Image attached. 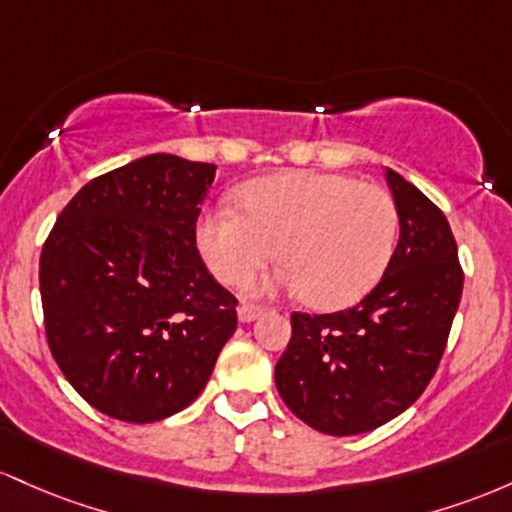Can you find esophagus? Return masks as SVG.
Returning <instances> with one entry per match:
<instances>
[{"mask_svg":"<svg viewBox=\"0 0 512 512\" xmlns=\"http://www.w3.org/2000/svg\"><path fill=\"white\" fill-rule=\"evenodd\" d=\"M239 314V321L241 324H249V321H254L258 314H261V307H256V304H241L237 309Z\"/></svg>","mask_w":512,"mask_h":512,"instance_id":"esophagus-1","label":"esophagus"}]
</instances>
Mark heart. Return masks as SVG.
Wrapping results in <instances>:
<instances>
[{"label":"heart","instance_id":"b5f03b06","mask_svg":"<svg viewBox=\"0 0 512 512\" xmlns=\"http://www.w3.org/2000/svg\"><path fill=\"white\" fill-rule=\"evenodd\" d=\"M241 210L217 205L195 225V244L217 280L241 285L278 256L275 285L341 309L375 287L399 241V208L375 183L319 171H283L246 183Z\"/></svg>","mask_w":512,"mask_h":512}]
</instances>
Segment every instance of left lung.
Instances as JSON below:
<instances>
[{
    "mask_svg": "<svg viewBox=\"0 0 512 512\" xmlns=\"http://www.w3.org/2000/svg\"><path fill=\"white\" fill-rule=\"evenodd\" d=\"M399 241L382 280L355 307L292 314V338L275 387L300 421L326 435H358L406 411L450 336L464 273L447 217L413 183L387 169Z\"/></svg>",
    "mask_w": 512,
    "mask_h": 512,
    "instance_id": "left-lung-1",
    "label": "left lung"
}]
</instances>
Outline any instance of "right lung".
Returning <instances> with one entry per match:
<instances>
[{"label":"right lung","mask_w":512,"mask_h":512,"mask_svg":"<svg viewBox=\"0 0 512 512\" xmlns=\"http://www.w3.org/2000/svg\"><path fill=\"white\" fill-rule=\"evenodd\" d=\"M215 164L149 154L89 181L40 254L45 336L62 375L125 423L174 416L205 389L237 300L195 246Z\"/></svg>","instance_id":"1"}]
</instances>
